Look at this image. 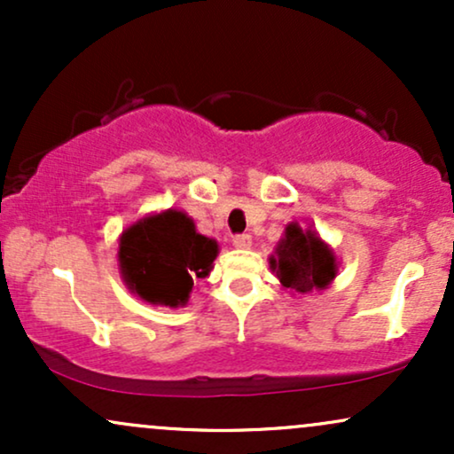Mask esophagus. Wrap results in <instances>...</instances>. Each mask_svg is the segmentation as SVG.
I'll return each mask as SVG.
<instances>
[{
  "instance_id": "1",
  "label": "esophagus",
  "mask_w": 454,
  "mask_h": 454,
  "mask_svg": "<svg viewBox=\"0 0 454 454\" xmlns=\"http://www.w3.org/2000/svg\"><path fill=\"white\" fill-rule=\"evenodd\" d=\"M232 245L239 249H247L249 245H252V237H249V234H234Z\"/></svg>"
}]
</instances>
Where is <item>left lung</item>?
I'll return each mask as SVG.
<instances>
[{"mask_svg": "<svg viewBox=\"0 0 454 454\" xmlns=\"http://www.w3.org/2000/svg\"><path fill=\"white\" fill-rule=\"evenodd\" d=\"M270 269L278 273L284 288L294 293H311L326 288L337 275L335 256L311 231L299 223H288L286 237L278 245V256L270 258Z\"/></svg>", "mask_w": 454, "mask_h": 454, "instance_id": "left-lung-1", "label": "left lung"}]
</instances>
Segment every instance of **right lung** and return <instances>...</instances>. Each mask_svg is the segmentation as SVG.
<instances>
[{
	"label": "right lung",
	"instance_id": "add662e5",
	"mask_svg": "<svg viewBox=\"0 0 454 454\" xmlns=\"http://www.w3.org/2000/svg\"><path fill=\"white\" fill-rule=\"evenodd\" d=\"M217 243L181 211L145 217L123 232L119 262L129 288L153 305H184L194 279L207 278Z\"/></svg>",
	"mask_w": 454,
	"mask_h": 454
}]
</instances>
